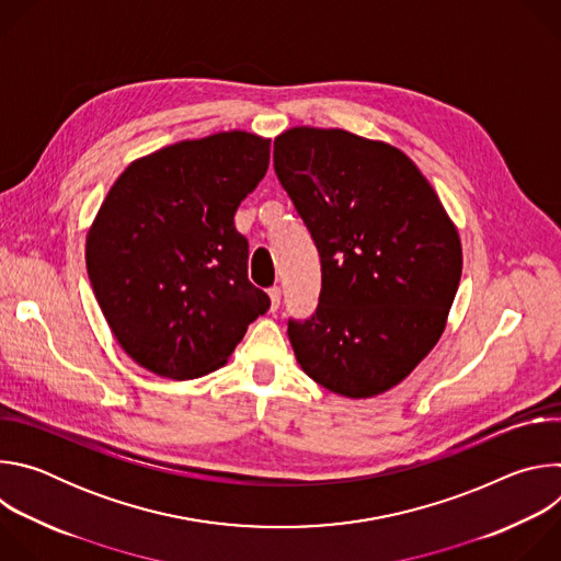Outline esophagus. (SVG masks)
<instances>
[{
  "instance_id": "esophagus-1",
  "label": "esophagus",
  "mask_w": 561,
  "mask_h": 561,
  "mask_svg": "<svg viewBox=\"0 0 561 561\" xmlns=\"http://www.w3.org/2000/svg\"><path fill=\"white\" fill-rule=\"evenodd\" d=\"M268 297H271V310L275 312L279 308V299H282V290L277 286L268 288Z\"/></svg>"
}]
</instances>
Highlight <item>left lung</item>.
<instances>
[{
	"label": "left lung",
	"mask_w": 561,
	"mask_h": 561,
	"mask_svg": "<svg viewBox=\"0 0 561 561\" xmlns=\"http://www.w3.org/2000/svg\"><path fill=\"white\" fill-rule=\"evenodd\" d=\"M273 167L322 264L319 304L288 319L301 370L344 397L397 386L444 333L461 244L433 186L383 141L290 128Z\"/></svg>",
	"instance_id": "8db88e82"
}]
</instances>
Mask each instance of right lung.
Instances as JSON below:
<instances>
[{"label": "right lung", "mask_w": 561, "mask_h": 561, "mask_svg": "<svg viewBox=\"0 0 561 561\" xmlns=\"http://www.w3.org/2000/svg\"><path fill=\"white\" fill-rule=\"evenodd\" d=\"M271 139L230 130L133 162L87 237V268L119 346L171 379L217 370L271 306L249 282L234 210L268 171Z\"/></svg>", "instance_id": "1"}]
</instances>
